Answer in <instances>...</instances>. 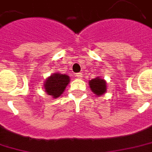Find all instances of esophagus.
<instances>
[{"instance_id":"esophagus-1","label":"esophagus","mask_w":152,"mask_h":152,"mask_svg":"<svg viewBox=\"0 0 152 152\" xmlns=\"http://www.w3.org/2000/svg\"><path fill=\"white\" fill-rule=\"evenodd\" d=\"M76 76H77L78 78H81V77H82V74H81V72H80V73H76Z\"/></svg>"}]
</instances>
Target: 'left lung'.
Wrapping results in <instances>:
<instances>
[{"label": "left lung", "mask_w": 152, "mask_h": 152, "mask_svg": "<svg viewBox=\"0 0 152 152\" xmlns=\"http://www.w3.org/2000/svg\"><path fill=\"white\" fill-rule=\"evenodd\" d=\"M89 85L92 91L98 96L102 95L106 92V81L100 78H95L89 81Z\"/></svg>", "instance_id": "obj_1"}]
</instances>
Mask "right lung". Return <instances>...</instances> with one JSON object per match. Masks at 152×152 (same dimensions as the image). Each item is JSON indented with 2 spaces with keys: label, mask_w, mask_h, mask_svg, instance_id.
Here are the masks:
<instances>
[{
  "label": "right lung",
  "mask_w": 152,
  "mask_h": 152,
  "mask_svg": "<svg viewBox=\"0 0 152 152\" xmlns=\"http://www.w3.org/2000/svg\"><path fill=\"white\" fill-rule=\"evenodd\" d=\"M70 82V77L63 74H53L45 84V92L53 97H59Z\"/></svg>",
  "instance_id": "1"
}]
</instances>
